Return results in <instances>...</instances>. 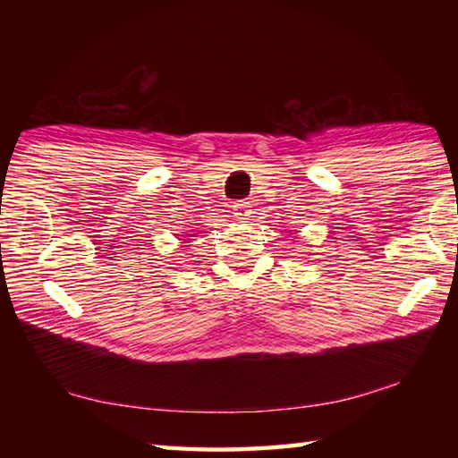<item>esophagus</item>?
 I'll return each instance as SVG.
<instances>
[{"label":"esophagus","instance_id":"obj_1","mask_svg":"<svg viewBox=\"0 0 458 458\" xmlns=\"http://www.w3.org/2000/svg\"><path fill=\"white\" fill-rule=\"evenodd\" d=\"M234 216L240 220V222H248L250 220V216H251V207H250V202L248 200H238V202H234Z\"/></svg>","mask_w":458,"mask_h":458}]
</instances>
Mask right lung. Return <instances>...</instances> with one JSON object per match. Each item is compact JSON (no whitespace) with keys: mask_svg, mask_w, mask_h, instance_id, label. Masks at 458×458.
Returning <instances> with one entry per match:
<instances>
[{"mask_svg":"<svg viewBox=\"0 0 458 458\" xmlns=\"http://www.w3.org/2000/svg\"><path fill=\"white\" fill-rule=\"evenodd\" d=\"M191 236H192V234H191Z\"/></svg>","mask_w":458,"mask_h":458,"instance_id":"obj_1","label":"right lung"}]
</instances>
